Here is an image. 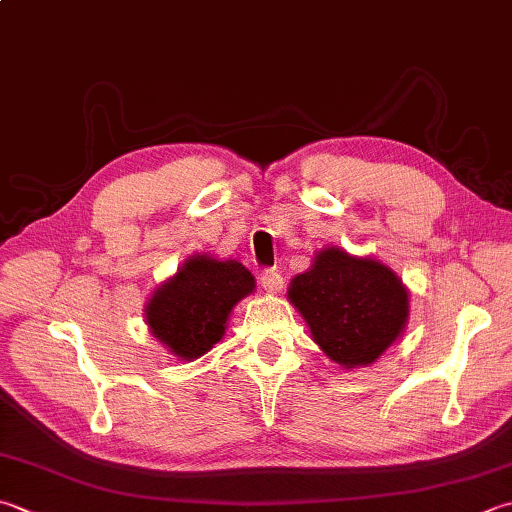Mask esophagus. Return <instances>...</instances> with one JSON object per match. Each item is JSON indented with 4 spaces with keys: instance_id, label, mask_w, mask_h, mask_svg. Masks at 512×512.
Returning <instances> with one entry per match:
<instances>
[{
    "instance_id": "obj_1",
    "label": "esophagus",
    "mask_w": 512,
    "mask_h": 512,
    "mask_svg": "<svg viewBox=\"0 0 512 512\" xmlns=\"http://www.w3.org/2000/svg\"><path fill=\"white\" fill-rule=\"evenodd\" d=\"M259 284L266 290V293H282L284 288V277L277 273V270H264L262 277H259Z\"/></svg>"
}]
</instances>
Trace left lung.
Wrapping results in <instances>:
<instances>
[{
	"label": "left lung",
	"instance_id": "obj_1",
	"mask_svg": "<svg viewBox=\"0 0 512 512\" xmlns=\"http://www.w3.org/2000/svg\"><path fill=\"white\" fill-rule=\"evenodd\" d=\"M288 302L324 355L346 370L375 364L410 315V293L393 268L337 246L317 250L310 268L290 279Z\"/></svg>",
	"mask_w": 512,
	"mask_h": 512
}]
</instances>
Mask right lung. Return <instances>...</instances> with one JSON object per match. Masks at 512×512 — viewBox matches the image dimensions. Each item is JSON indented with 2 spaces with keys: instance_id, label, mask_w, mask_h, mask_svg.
Instances as JSON below:
<instances>
[{
  "instance_id": "1",
  "label": "right lung",
  "mask_w": 512,
  "mask_h": 512,
  "mask_svg": "<svg viewBox=\"0 0 512 512\" xmlns=\"http://www.w3.org/2000/svg\"><path fill=\"white\" fill-rule=\"evenodd\" d=\"M253 290V273L237 259L188 255L148 297L144 317L150 335L179 362H193L224 337L233 308Z\"/></svg>"
}]
</instances>
